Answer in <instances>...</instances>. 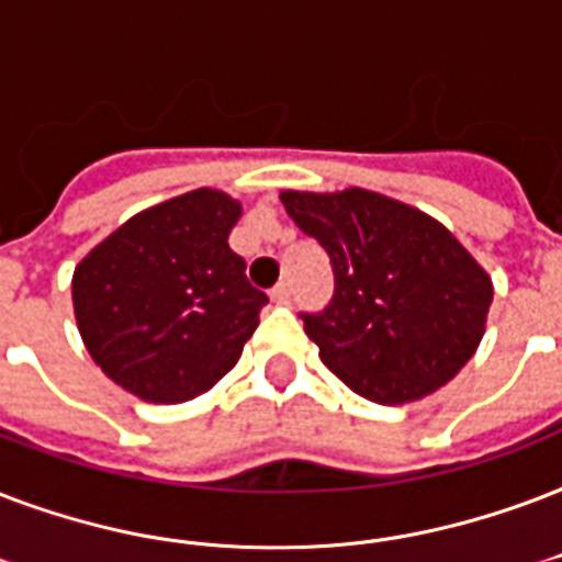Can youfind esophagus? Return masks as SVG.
<instances>
[{
    "mask_svg": "<svg viewBox=\"0 0 562 562\" xmlns=\"http://www.w3.org/2000/svg\"><path fill=\"white\" fill-rule=\"evenodd\" d=\"M290 293H293V290H290V284H286V281H281L278 286H272L269 299H272L276 304H286V302H290Z\"/></svg>",
    "mask_w": 562,
    "mask_h": 562,
    "instance_id": "esophagus-1",
    "label": "esophagus"
}]
</instances>
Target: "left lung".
<instances>
[{"instance_id": "left-lung-1", "label": "left lung", "mask_w": 562, "mask_h": 562, "mask_svg": "<svg viewBox=\"0 0 562 562\" xmlns=\"http://www.w3.org/2000/svg\"><path fill=\"white\" fill-rule=\"evenodd\" d=\"M281 202L334 267L330 304L302 319L342 384L395 407L467 367L484 340L493 278L442 222L363 187L284 190Z\"/></svg>"}]
</instances>
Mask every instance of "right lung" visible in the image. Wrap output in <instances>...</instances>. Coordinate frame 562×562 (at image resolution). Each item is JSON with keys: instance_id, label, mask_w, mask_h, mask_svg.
I'll return each instance as SVG.
<instances>
[{"instance_id": "right-lung-1", "label": "right lung", "mask_w": 562, "mask_h": 562, "mask_svg": "<svg viewBox=\"0 0 562 562\" xmlns=\"http://www.w3.org/2000/svg\"><path fill=\"white\" fill-rule=\"evenodd\" d=\"M243 204L199 187L134 213L72 272V311L95 367L149 404L207 393L240 360L269 302L228 234Z\"/></svg>"}]
</instances>
